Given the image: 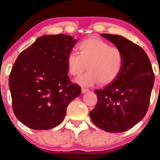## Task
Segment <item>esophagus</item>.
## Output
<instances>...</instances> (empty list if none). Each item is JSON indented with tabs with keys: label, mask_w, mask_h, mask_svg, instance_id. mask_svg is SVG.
I'll use <instances>...</instances> for the list:
<instances>
[{
	"label": "esophagus",
	"mask_w": 160,
	"mask_h": 160,
	"mask_svg": "<svg viewBox=\"0 0 160 160\" xmlns=\"http://www.w3.org/2000/svg\"><path fill=\"white\" fill-rule=\"evenodd\" d=\"M81 91H82V93H87V92L89 91V90L87 89V88H82V89H81Z\"/></svg>",
	"instance_id": "34e87169"
}]
</instances>
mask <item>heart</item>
I'll return each instance as SVG.
<instances>
[{"label": "heart", "mask_w": 160, "mask_h": 160, "mask_svg": "<svg viewBox=\"0 0 160 160\" xmlns=\"http://www.w3.org/2000/svg\"><path fill=\"white\" fill-rule=\"evenodd\" d=\"M79 53L71 52L67 57L69 73L77 76L88 67V70L74 80L83 88L101 83L108 84L121 73L124 64L122 50L97 37H90L79 44Z\"/></svg>", "instance_id": "1"}]
</instances>
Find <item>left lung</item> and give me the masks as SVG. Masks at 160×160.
I'll list each match as a JSON object with an SVG mask.
<instances>
[{
	"label": "left lung",
	"instance_id": "1",
	"mask_svg": "<svg viewBox=\"0 0 160 160\" xmlns=\"http://www.w3.org/2000/svg\"><path fill=\"white\" fill-rule=\"evenodd\" d=\"M122 50L124 64L118 77L96 90L98 103L90 112L92 122L112 133L132 128L146 115L154 85V73L146 52L121 35L101 34Z\"/></svg>",
	"mask_w": 160,
	"mask_h": 160
}]
</instances>
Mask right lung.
Segmentation results:
<instances>
[{
    "label": "right lung",
    "mask_w": 160,
    "mask_h": 160,
    "mask_svg": "<svg viewBox=\"0 0 160 160\" xmlns=\"http://www.w3.org/2000/svg\"><path fill=\"white\" fill-rule=\"evenodd\" d=\"M77 42L63 34L42 35L16 59L9 77L13 111L28 128L56 127L69 104L81 93L67 75V57Z\"/></svg>",
    "instance_id": "1"
}]
</instances>
